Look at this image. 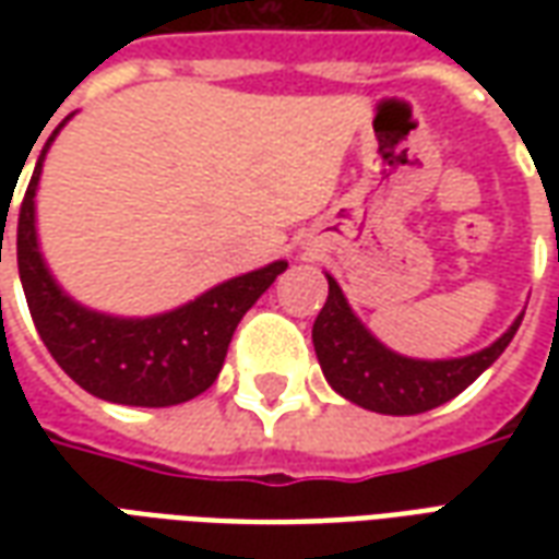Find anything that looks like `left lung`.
<instances>
[{
  "label": "left lung",
  "mask_w": 559,
  "mask_h": 559,
  "mask_svg": "<svg viewBox=\"0 0 559 559\" xmlns=\"http://www.w3.org/2000/svg\"><path fill=\"white\" fill-rule=\"evenodd\" d=\"M326 305L311 332L323 377L341 399L383 416H416L461 395L485 368L500 359L524 317H515V323L479 353L457 359H413L377 341L356 317L338 281L332 275H326Z\"/></svg>",
  "instance_id": "left-lung-1"
}]
</instances>
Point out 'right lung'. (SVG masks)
I'll list each match as a JSON object with an SVG mask.
<instances>
[{
    "mask_svg": "<svg viewBox=\"0 0 559 559\" xmlns=\"http://www.w3.org/2000/svg\"><path fill=\"white\" fill-rule=\"evenodd\" d=\"M66 122L44 143L17 221L20 281L44 347L95 399L128 407H173L197 399L215 383L239 320L287 269V260L215 284L164 314L116 317L80 305L53 278L35 224L44 158Z\"/></svg>",
    "mask_w": 559,
    "mask_h": 559,
    "instance_id": "add662e5",
    "label": "right lung"
}]
</instances>
